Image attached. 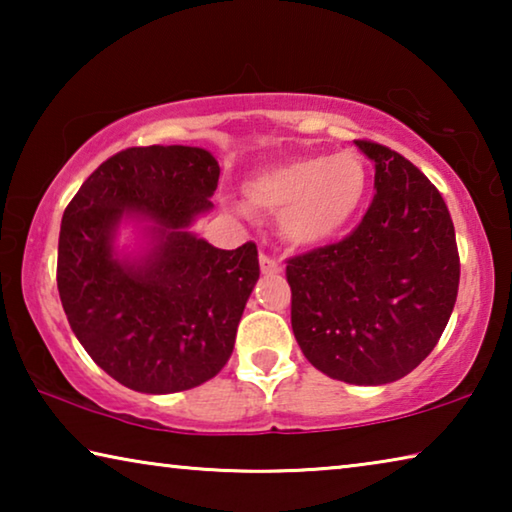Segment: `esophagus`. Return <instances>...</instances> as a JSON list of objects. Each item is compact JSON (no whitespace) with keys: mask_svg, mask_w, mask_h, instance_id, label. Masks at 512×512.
Listing matches in <instances>:
<instances>
[{"mask_svg":"<svg viewBox=\"0 0 512 512\" xmlns=\"http://www.w3.org/2000/svg\"><path fill=\"white\" fill-rule=\"evenodd\" d=\"M259 266H262V273H266V275H275V273L282 271L280 259H275L271 255H264V253L259 255Z\"/></svg>","mask_w":512,"mask_h":512,"instance_id":"esophagus-1","label":"esophagus"}]
</instances>
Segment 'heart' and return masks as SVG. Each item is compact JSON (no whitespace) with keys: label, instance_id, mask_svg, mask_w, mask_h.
<instances>
[{"label":"heart","instance_id":"b5f03b06","mask_svg":"<svg viewBox=\"0 0 512 512\" xmlns=\"http://www.w3.org/2000/svg\"><path fill=\"white\" fill-rule=\"evenodd\" d=\"M368 189V169L357 151L307 155L250 178V210L277 216L291 244L318 246L348 228Z\"/></svg>","mask_w":512,"mask_h":512}]
</instances>
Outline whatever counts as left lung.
Instances as JSON below:
<instances>
[{
  "mask_svg": "<svg viewBox=\"0 0 512 512\" xmlns=\"http://www.w3.org/2000/svg\"><path fill=\"white\" fill-rule=\"evenodd\" d=\"M377 194L348 237L287 259L291 327L311 366L359 386L388 384L429 357L452 316L461 259L443 196L384 144Z\"/></svg>",
  "mask_w": 512,
  "mask_h": 512,
  "instance_id": "1",
  "label": "left lung"
}]
</instances>
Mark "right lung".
I'll list each match as a JSON object with an SVG mask.
<instances>
[{"instance_id": "obj_1", "label": "right lung", "mask_w": 512, "mask_h": 512, "mask_svg": "<svg viewBox=\"0 0 512 512\" xmlns=\"http://www.w3.org/2000/svg\"><path fill=\"white\" fill-rule=\"evenodd\" d=\"M219 164L196 146H133L108 158L69 201L56 282L76 339L99 368L140 393H178L219 375L259 277L257 246L221 250L185 228L212 207ZM126 213L156 223L140 267L111 255Z\"/></svg>"}]
</instances>
